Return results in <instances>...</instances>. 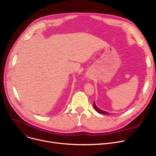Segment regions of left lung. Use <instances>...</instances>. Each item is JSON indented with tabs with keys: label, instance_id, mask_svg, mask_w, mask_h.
I'll return each instance as SVG.
<instances>
[{
	"label": "left lung",
	"instance_id": "left-lung-1",
	"mask_svg": "<svg viewBox=\"0 0 156 156\" xmlns=\"http://www.w3.org/2000/svg\"><path fill=\"white\" fill-rule=\"evenodd\" d=\"M93 105H94V107L95 109L96 110V111H97V112H99V113H100V114H109V112H108L104 111H102V110L100 109L99 108H98L97 107V106H96L95 104V102H94Z\"/></svg>",
	"mask_w": 156,
	"mask_h": 156
}]
</instances>
